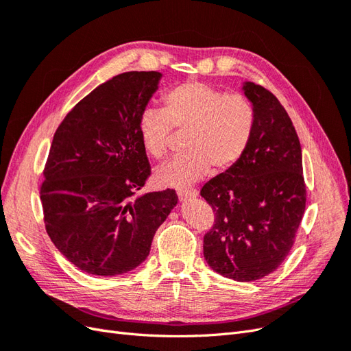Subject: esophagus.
Segmentation results:
<instances>
[{
    "label": "esophagus",
    "mask_w": 351,
    "mask_h": 351,
    "mask_svg": "<svg viewBox=\"0 0 351 351\" xmlns=\"http://www.w3.org/2000/svg\"><path fill=\"white\" fill-rule=\"evenodd\" d=\"M180 200H187V199H195L197 196V190L196 189H183L177 192Z\"/></svg>",
    "instance_id": "1"
}]
</instances>
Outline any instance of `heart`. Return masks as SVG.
<instances>
[{
  "instance_id": "obj_1",
  "label": "heart",
  "mask_w": 351,
  "mask_h": 351,
  "mask_svg": "<svg viewBox=\"0 0 351 351\" xmlns=\"http://www.w3.org/2000/svg\"><path fill=\"white\" fill-rule=\"evenodd\" d=\"M162 104V110L146 108L139 117L137 129L145 151L162 159L176 129L186 132V152L156 169L159 186H189L205 177L210 167L217 173L226 171L247 151L256 111L244 95L189 80L167 90Z\"/></svg>"
}]
</instances>
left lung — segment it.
Returning a JSON list of instances; mask_svg holds the SVG:
<instances>
[{
	"label": "left lung",
	"instance_id": "1",
	"mask_svg": "<svg viewBox=\"0 0 351 351\" xmlns=\"http://www.w3.org/2000/svg\"><path fill=\"white\" fill-rule=\"evenodd\" d=\"M256 125L240 161L210 178L200 196L215 224L204 237V256L222 277L256 281L290 253L306 206L302 147L289 114L261 84L244 82Z\"/></svg>",
	"mask_w": 351,
	"mask_h": 351
}]
</instances>
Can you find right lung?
I'll list each match as a JSON object with an SVG mask.
<instances>
[{
	"label": "right lung",
	"mask_w": 351,
	"mask_h": 351,
	"mask_svg": "<svg viewBox=\"0 0 351 351\" xmlns=\"http://www.w3.org/2000/svg\"><path fill=\"white\" fill-rule=\"evenodd\" d=\"M161 77L114 76L66 115L52 139L40 186L45 228L62 256L86 274L114 277L139 267L177 205L173 189L132 200L151 176L137 124Z\"/></svg>",
	"instance_id": "obj_1"
}]
</instances>
